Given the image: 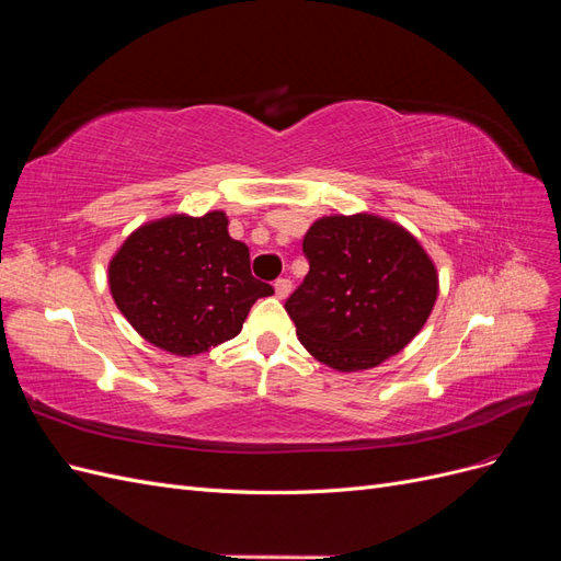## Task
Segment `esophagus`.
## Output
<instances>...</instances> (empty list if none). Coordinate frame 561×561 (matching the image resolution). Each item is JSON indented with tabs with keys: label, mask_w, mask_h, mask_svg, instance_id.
Segmentation results:
<instances>
[{
	"label": "esophagus",
	"mask_w": 561,
	"mask_h": 561,
	"mask_svg": "<svg viewBox=\"0 0 561 561\" xmlns=\"http://www.w3.org/2000/svg\"><path fill=\"white\" fill-rule=\"evenodd\" d=\"M274 290H276L278 299H285L287 295H290V290H293V280L290 278H278L274 283Z\"/></svg>",
	"instance_id": "obj_1"
}]
</instances>
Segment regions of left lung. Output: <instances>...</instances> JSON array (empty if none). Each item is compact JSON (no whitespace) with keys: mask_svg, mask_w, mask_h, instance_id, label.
Returning a JSON list of instances; mask_svg holds the SVG:
<instances>
[{"mask_svg":"<svg viewBox=\"0 0 561 561\" xmlns=\"http://www.w3.org/2000/svg\"><path fill=\"white\" fill-rule=\"evenodd\" d=\"M309 274L287 297L299 342L339 371L400 353L428 320L437 271L410 231L375 215H332L304 236Z\"/></svg>","mask_w":561,"mask_h":561,"instance_id":"8db88e82","label":"left lung"}]
</instances>
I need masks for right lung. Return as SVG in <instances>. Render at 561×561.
<instances>
[{
	"mask_svg": "<svg viewBox=\"0 0 561 561\" xmlns=\"http://www.w3.org/2000/svg\"><path fill=\"white\" fill-rule=\"evenodd\" d=\"M222 210L171 215L133 231L110 262L118 311L149 344L196 355L233 339L274 287L252 276L250 252Z\"/></svg>",
	"mask_w": 561,
	"mask_h": 561,
	"instance_id": "right-lung-1",
	"label": "right lung"
}]
</instances>
